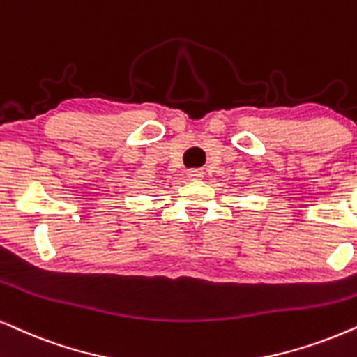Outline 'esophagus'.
Masks as SVG:
<instances>
[{"label":"esophagus","instance_id":"34e87169","mask_svg":"<svg viewBox=\"0 0 357 357\" xmlns=\"http://www.w3.org/2000/svg\"><path fill=\"white\" fill-rule=\"evenodd\" d=\"M203 170H198V169H195V170H190L188 172V178L190 180H198V178H203Z\"/></svg>","mask_w":357,"mask_h":357}]
</instances>
